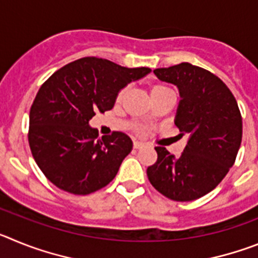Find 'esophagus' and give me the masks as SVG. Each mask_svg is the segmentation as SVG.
Listing matches in <instances>:
<instances>
[{
	"label": "esophagus",
	"mask_w": 258,
	"mask_h": 258,
	"mask_svg": "<svg viewBox=\"0 0 258 258\" xmlns=\"http://www.w3.org/2000/svg\"><path fill=\"white\" fill-rule=\"evenodd\" d=\"M133 147L136 150H140V149H143V147H145V143H142V142H138V141H134V143H133Z\"/></svg>",
	"instance_id": "esophagus-1"
}]
</instances>
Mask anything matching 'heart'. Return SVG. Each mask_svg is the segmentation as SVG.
Instances as JSON below:
<instances>
[{"mask_svg": "<svg viewBox=\"0 0 258 258\" xmlns=\"http://www.w3.org/2000/svg\"><path fill=\"white\" fill-rule=\"evenodd\" d=\"M166 90H170V89L166 88V86H164V85H155V86H152V89H151V94H152V97H154V95L160 94V93L166 92ZM126 94H127V86L120 89L117 93V95H116V102H117V103H121V102L125 99V97H126ZM149 118H151V116H149Z\"/></svg>", "mask_w": 258, "mask_h": 258, "instance_id": "obj_1", "label": "heart"}]
</instances>
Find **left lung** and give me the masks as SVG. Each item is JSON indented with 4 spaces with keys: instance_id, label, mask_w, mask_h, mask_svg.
<instances>
[{
    "instance_id": "8db88e82",
    "label": "left lung",
    "mask_w": 258,
    "mask_h": 258,
    "mask_svg": "<svg viewBox=\"0 0 258 258\" xmlns=\"http://www.w3.org/2000/svg\"><path fill=\"white\" fill-rule=\"evenodd\" d=\"M154 74L178 86L182 99L174 122L179 137L188 141L179 157L155 147L157 160L147 168V177L168 199H199L217 187L235 163L243 133L238 103L220 77L198 66L181 63Z\"/></svg>"
}]
</instances>
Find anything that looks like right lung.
<instances>
[{"instance_id": "1", "label": "right lung", "mask_w": 258, "mask_h": 258, "mask_svg": "<svg viewBox=\"0 0 258 258\" xmlns=\"http://www.w3.org/2000/svg\"><path fill=\"white\" fill-rule=\"evenodd\" d=\"M150 72L86 56L61 67L41 85L29 112L28 142L52 184L88 195L115 178L132 151V140L122 132L99 138L89 120L112 108L120 89Z\"/></svg>"}]
</instances>
